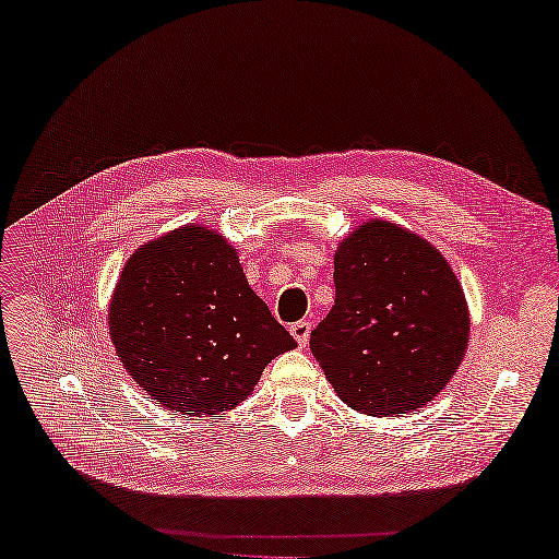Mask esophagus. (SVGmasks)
<instances>
[{
  "label": "esophagus",
  "mask_w": 559,
  "mask_h": 559,
  "mask_svg": "<svg viewBox=\"0 0 559 559\" xmlns=\"http://www.w3.org/2000/svg\"><path fill=\"white\" fill-rule=\"evenodd\" d=\"M289 332H292V336L298 342V346H306L308 338H310V322H308V320H298V322H294V324L289 326Z\"/></svg>",
  "instance_id": "1"
}]
</instances>
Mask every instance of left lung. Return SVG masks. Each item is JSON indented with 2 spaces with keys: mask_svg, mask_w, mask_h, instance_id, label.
I'll return each instance as SVG.
<instances>
[{
  "mask_svg": "<svg viewBox=\"0 0 559 559\" xmlns=\"http://www.w3.org/2000/svg\"><path fill=\"white\" fill-rule=\"evenodd\" d=\"M336 298L310 350L353 411L405 415L427 405L465 358L469 312L443 255L372 221L334 255Z\"/></svg>",
  "mask_w": 559,
  "mask_h": 559,
  "instance_id": "left-lung-1",
  "label": "left lung"
}]
</instances>
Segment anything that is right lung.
<instances>
[{
  "label": "right lung",
  "instance_id": "right-lung-1",
  "mask_svg": "<svg viewBox=\"0 0 559 559\" xmlns=\"http://www.w3.org/2000/svg\"><path fill=\"white\" fill-rule=\"evenodd\" d=\"M108 330L134 382L163 407L192 417L239 405L265 365L296 348L249 287L237 251L197 225L130 258Z\"/></svg>",
  "mask_w": 559,
  "mask_h": 559
}]
</instances>
